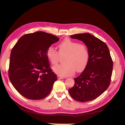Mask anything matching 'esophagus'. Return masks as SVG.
<instances>
[{
  "instance_id": "34e87169",
  "label": "esophagus",
  "mask_w": 125,
  "mask_h": 125,
  "mask_svg": "<svg viewBox=\"0 0 125 125\" xmlns=\"http://www.w3.org/2000/svg\"><path fill=\"white\" fill-rule=\"evenodd\" d=\"M57 78H58V79H64V78L63 77H62V76H59V75H58V76H57Z\"/></svg>"
}]
</instances>
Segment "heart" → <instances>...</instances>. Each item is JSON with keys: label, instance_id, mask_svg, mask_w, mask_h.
Returning a JSON list of instances; mask_svg holds the SVG:
<instances>
[{"label": "heart", "instance_id": "obj_1", "mask_svg": "<svg viewBox=\"0 0 125 125\" xmlns=\"http://www.w3.org/2000/svg\"><path fill=\"white\" fill-rule=\"evenodd\" d=\"M59 52L52 47L48 48L47 57L51 63L56 65L59 62L60 55L67 54L66 63L53 67L55 73L63 77L73 75L75 71L83 70L89 61V53L86 45L83 43L66 38L58 45Z\"/></svg>", "mask_w": 125, "mask_h": 125}]
</instances>
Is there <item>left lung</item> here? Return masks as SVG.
Masks as SVG:
<instances>
[{
	"mask_svg": "<svg viewBox=\"0 0 125 125\" xmlns=\"http://www.w3.org/2000/svg\"><path fill=\"white\" fill-rule=\"evenodd\" d=\"M82 41L88 49L89 61L84 71L74 78V84L68 91L78 102H85L96 99L110 84L113 62L107 45L89 33L70 36Z\"/></svg>",
	"mask_w": 125,
	"mask_h": 125,
	"instance_id": "left-lung-1",
	"label": "left lung"
}]
</instances>
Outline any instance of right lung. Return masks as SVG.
Masks as SVG:
<instances>
[{
  "label": "right lung",
  "instance_id": "1",
  "mask_svg": "<svg viewBox=\"0 0 125 125\" xmlns=\"http://www.w3.org/2000/svg\"><path fill=\"white\" fill-rule=\"evenodd\" d=\"M59 40L42 31L29 33L21 36L11 50L9 78L14 88L26 99L41 100L51 92L57 77L51 69L47 51Z\"/></svg>",
  "mask_w": 125,
  "mask_h": 125
}]
</instances>
